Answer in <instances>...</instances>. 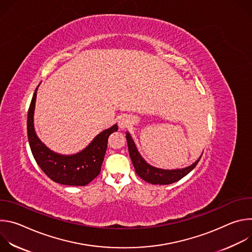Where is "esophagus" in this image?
Masks as SVG:
<instances>
[{"label": "esophagus", "instance_id": "obj_1", "mask_svg": "<svg viewBox=\"0 0 252 252\" xmlns=\"http://www.w3.org/2000/svg\"><path fill=\"white\" fill-rule=\"evenodd\" d=\"M130 125V120L127 116H122L119 119V126L121 129H125L126 127H127Z\"/></svg>", "mask_w": 252, "mask_h": 252}]
</instances>
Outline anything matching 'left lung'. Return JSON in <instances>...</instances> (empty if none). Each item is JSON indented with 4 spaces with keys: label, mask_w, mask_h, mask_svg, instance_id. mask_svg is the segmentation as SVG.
<instances>
[{
    "label": "left lung",
    "mask_w": 252,
    "mask_h": 252,
    "mask_svg": "<svg viewBox=\"0 0 252 252\" xmlns=\"http://www.w3.org/2000/svg\"><path fill=\"white\" fill-rule=\"evenodd\" d=\"M126 137L127 141L129 157L134 166L136 174L140 178H142L143 181L152 185H170L178 182L179 179L185 177L196 166L202 156L201 155L196 161H194L188 167L177 169H162L151 165L143 159V158L138 153L135 143L128 131H126Z\"/></svg>",
    "instance_id": "left-lung-1"
}]
</instances>
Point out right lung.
Segmentation results:
<instances>
[{
	"mask_svg": "<svg viewBox=\"0 0 252 252\" xmlns=\"http://www.w3.org/2000/svg\"><path fill=\"white\" fill-rule=\"evenodd\" d=\"M39 86L33 93L27 122L29 145L33 158L55 183L73 187L87 186L98 175L107 148V138L111 133L119 129L118 125L116 124L99 132L88 147L77 154L61 155L55 153L38 137L33 126V114Z\"/></svg>",
	"mask_w": 252,
	"mask_h": 252,
	"instance_id": "1",
	"label": "right lung"
}]
</instances>
